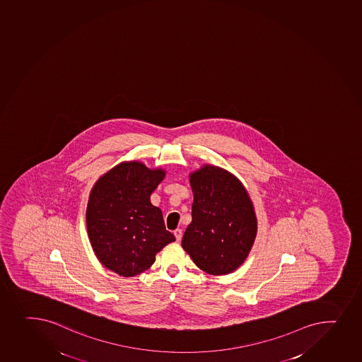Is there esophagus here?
<instances>
[{
  "mask_svg": "<svg viewBox=\"0 0 362 362\" xmlns=\"http://www.w3.org/2000/svg\"><path fill=\"white\" fill-rule=\"evenodd\" d=\"M174 236H175L176 240L179 242L182 238V230H180V228H176L175 231H174Z\"/></svg>",
  "mask_w": 362,
  "mask_h": 362,
  "instance_id": "esophagus-1",
  "label": "esophagus"
}]
</instances>
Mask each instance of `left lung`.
Wrapping results in <instances>:
<instances>
[{
	"mask_svg": "<svg viewBox=\"0 0 362 362\" xmlns=\"http://www.w3.org/2000/svg\"><path fill=\"white\" fill-rule=\"evenodd\" d=\"M189 183L194 200L182 247L207 274H230L243 264L255 242L252 199L236 176L214 164L190 173Z\"/></svg>",
	"mask_w": 362,
	"mask_h": 362,
	"instance_id": "1",
	"label": "left lung"
}]
</instances>
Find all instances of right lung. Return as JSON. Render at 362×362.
Listing matches in <instances>:
<instances>
[{"instance_id": "obj_1", "label": "right lung", "mask_w": 362, "mask_h": 362, "mask_svg": "<svg viewBox=\"0 0 362 362\" xmlns=\"http://www.w3.org/2000/svg\"><path fill=\"white\" fill-rule=\"evenodd\" d=\"M165 177L162 168L124 160L100 176L88 200V237L96 257L124 278L153 266L167 244L175 240L165 230L163 214L150 195Z\"/></svg>"}]
</instances>
